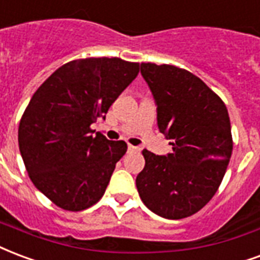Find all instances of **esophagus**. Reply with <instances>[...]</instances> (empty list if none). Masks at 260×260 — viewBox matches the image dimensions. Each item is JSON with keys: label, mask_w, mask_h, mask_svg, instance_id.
<instances>
[{"label": "esophagus", "mask_w": 260, "mask_h": 260, "mask_svg": "<svg viewBox=\"0 0 260 260\" xmlns=\"http://www.w3.org/2000/svg\"><path fill=\"white\" fill-rule=\"evenodd\" d=\"M128 151H131V153H139L140 147H136V146L128 145Z\"/></svg>", "instance_id": "34e87169"}]
</instances>
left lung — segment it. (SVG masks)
I'll list each match as a JSON object with an SVG mask.
<instances>
[{
	"label": "left lung",
	"mask_w": 260,
	"mask_h": 260,
	"mask_svg": "<svg viewBox=\"0 0 260 260\" xmlns=\"http://www.w3.org/2000/svg\"><path fill=\"white\" fill-rule=\"evenodd\" d=\"M140 73L157 103L161 134L172 153L143 150L136 176L143 204L159 216L183 219L204 208L218 191L233 151L230 118L223 101L193 73L172 64L142 63Z\"/></svg>",
	"instance_id": "1"
}]
</instances>
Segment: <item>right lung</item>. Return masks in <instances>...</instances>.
<instances>
[{
	"label": "right lung",
	"mask_w": 260,
	"mask_h": 260,
	"mask_svg": "<svg viewBox=\"0 0 260 260\" xmlns=\"http://www.w3.org/2000/svg\"><path fill=\"white\" fill-rule=\"evenodd\" d=\"M139 73L120 57L77 59L59 67L28 102L17 140L28 178L59 208L78 212L103 197L124 140L92 135L91 125Z\"/></svg>",
	"instance_id": "1"
}]
</instances>
